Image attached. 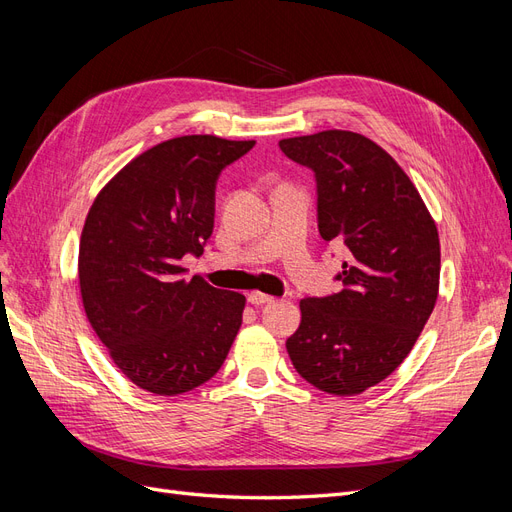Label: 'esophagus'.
<instances>
[{"label":"esophagus","instance_id":"obj_1","mask_svg":"<svg viewBox=\"0 0 512 512\" xmlns=\"http://www.w3.org/2000/svg\"><path fill=\"white\" fill-rule=\"evenodd\" d=\"M249 302H251L253 306H263V304H270V302H274V298H272V295H268V293L251 291V293H249Z\"/></svg>","mask_w":512,"mask_h":512}]
</instances>
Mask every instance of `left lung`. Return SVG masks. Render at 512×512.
<instances>
[{"label":"left lung","instance_id":"left-lung-1","mask_svg":"<svg viewBox=\"0 0 512 512\" xmlns=\"http://www.w3.org/2000/svg\"><path fill=\"white\" fill-rule=\"evenodd\" d=\"M278 146L315 172L321 238L346 246L344 289L300 302L287 353L310 385L357 395L402 364L432 315L438 229L398 161L370 138L327 129Z\"/></svg>","mask_w":512,"mask_h":512}]
</instances>
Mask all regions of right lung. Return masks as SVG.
<instances>
[{"mask_svg":"<svg viewBox=\"0 0 512 512\" xmlns=\"http://www.w3.org/2000/svg\"><path fill=\"white\" fill-rule=\"evenodd\" d=\"M255 140L180 136L148 148L93 200L78 249L85 315L110 359L153 395H180L219 372L246 298L185 280L214 227L221 170Z\"/></svg>","mask_w":512,"mask_h":512,"instance_id":"add662e5","label":"right lung"}]
</instances>
